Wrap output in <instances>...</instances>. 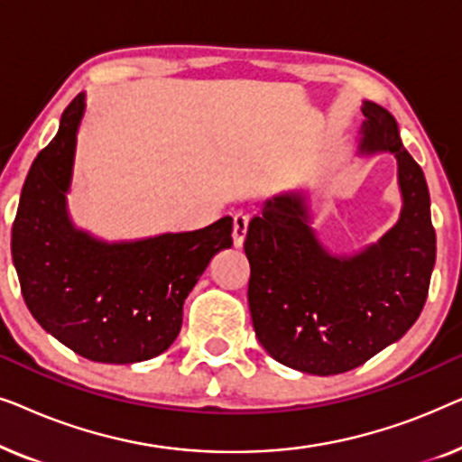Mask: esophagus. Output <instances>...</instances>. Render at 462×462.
I'll use <instances>...</instances> for the list:
<instances>
[{"label":"esophagus","instance_id":"esophagus-1","mask_svg":"<svg viewBox=\"0 0 462 462\" xmlns=\"http://www.w3.org/2000/svg\"><path fill=\"white\" fill-rule=\"evenodd\" d=\"M248 223L250 217L245 212H237L233 217V244H236V248H242L244 245L245 233H248Z\"/></svg>","mask_w":462,"mask_h":462}]
</instances>
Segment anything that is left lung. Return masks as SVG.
Here are the masks:
<instances>
[{"instance_id":"left-lung-1","label":"left lung","mask_w":462,"mask_h":462,"mask_svg":"<svg viewBox=\"0 0 462 462\" xmlns=\"http://www.w3.org/2000/svg\"><path fill=\"white\" fill-rule=\"evenodd\" d=\"M357 155L397 162V223L353 254H334L313 229L302 191L267 199L250 220L248 305L258 343L275 362L318 376L353 370L406 334L425 307L435 229L425 174L395 117L364 100Z\"/></svg>"}]
</instances>
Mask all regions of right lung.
<instances>
[{"label": "right lung", "instance_id": "obj_1", "mask_svg": "<svg viewBox=\"0 0 462 462\" xmlns=\"http://www.w3.org/2000/svg\"><path fill=\"white\" fill-rule=\"evenodd\" d=\"M86 94L31 163L12 226L23 299L43 330L100 364L160 356L182 326V305L217 252L233 245V218L198 231L106 242L69 214Z\"/></svg>", "mask_w": 462, "mask_h": 462}]
</instances>
